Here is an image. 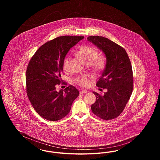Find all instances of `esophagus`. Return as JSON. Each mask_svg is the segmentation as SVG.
Instances as JSON below:
<instances>
[{"label":"esophagus","mask_w":160,"mask_h":160,"mask_svg":"<svg viewBox=\"0 0 160 160\" xmlns=\"http://www.w3.org/2000/svg\"><path fill=\"white\" fill-rule=\"evenodd\" d=\"M87 92H88V91L86 90H83V91H80V94H83V93H87Z\"/></svg>","instance_id":"1"}]
</instances>
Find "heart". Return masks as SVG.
<instances>
[{
    "instance_id": "b5f03b06",
    "label": "heart",
    "mask_w": 160,
    "mask_h": 160,
    "mask_svg": "<svg viewBox=\"0 0 160 160\" xmlns=\"http://www.w3.org/2000/svg\"><path fill=\"white\" fill-rule=\"evenodd\" d=\"M97 48L89 45L82 46L78 51L77 55L86 65H91L97 71H101L106 65V58L103 55H99ZM69 57H66L63 62V68L65 71L69 69ZM74 82L82 87H87L90 84L89 77L87 76H80L74 80Z\"/></svg>"
}]
</instances>
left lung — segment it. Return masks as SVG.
<instances>
[{
	"mask_svg": "<svg viewBox=\"0 0 160 160\" xmlns=\"http://www.w3.org/2000/svg\"><path fill=\"white\" fill-rule=\"evenodd\" d=\"M88 40L106 54V66L97 83L107 89L101 95L95 92L96 101L91 106L93 113L104 120H112L122 113L133 90V73L128 54L121 46L108 38L90 36Z\"/></svg>",
	"mask_w": 160,
	"mask_h": 160,
	"instance_id": "1",
	"label": "left lung"
}]
</instances>
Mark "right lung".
<instances>
[{"mask_svg":"<svg viewBox=\"0 0 160 160\" xmlns=\"http://www.w3.org/2000/svg\"><path fill=\"white\" fill-rule=\"evenodd\" d=\"M83 36H61L41 46L31 58L26 69L28 97L35 110L50 121L63 118L70 112L73 101L79 95L76 88L69 85L59 92L63 62L69 49ZM62 84H67L62 82Z\"/></svg>","mask_w":160,"mask_h":160,"instance_id":"1","label":"right lung"}]
</instances>
